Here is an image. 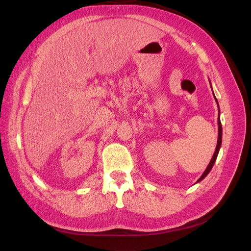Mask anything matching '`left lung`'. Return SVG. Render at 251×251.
I'll return each instance as SVG.
<instances>
[{"mask_svg":"<svg viewBox=\"0 0 251 251\" xmlns=\"http://www.w3.org/2000/svg\"><path fill=\"white\" fill-rule=\"evenodd\" d=\"M209 82H210V81H209ZM214 96H215V94H214ZM215 100H216V101L218 102L216 96H215ZM218 108H219V104H218ZM218 115H219V116H218V126H219L218 130H219V132H218V141H217L216 151H215V153H214V156H212V158H211V160H210L209 164L207 165L206 170L204 171V173L202 174V176L199 178V180L197 181V182H200L201 180H203L205 177L207 176L208 173L210 172V170L212 169V166H214V164H215V162H216V159H217V157H218L220 148H221V143H222V126H221V121H220V110H219V112H218Z\"/></svg>","mask_w":251,"mask_h":251,"instance_id":"obj_1","label":"left lung"}]
</instances>
